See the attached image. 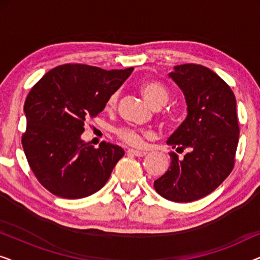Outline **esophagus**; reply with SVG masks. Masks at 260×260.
<instances>
[{
  "mask_svg": "<svg viewBox=\"0 0 260 260\" xmlns=\"http://www.w3.org/2000/svg\"><path fill=\"white\" fill-rule=\"evenodd\" d=\"M127 152L131 155L137 156V157H143V156L147 155V152L142 151V150H135V149H127Z\"/></svg>",
  "mask_w": 260,
  "mask_h": 260,
  "instance_id": "esophagus-1",
  "label": "esophagus"
}]
</instances>
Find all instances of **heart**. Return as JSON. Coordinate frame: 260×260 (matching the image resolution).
Listing matches in <instances>:
<instances>
[{
    "mask_svg": "<svg viewBox=\"0 0 260 260\" xmlns=\"http://www.w3.org/2000/svg\"><path fill=\"white\" fill-rule=\"evenodd\" d=\"M141 91L145 99L154 106H162L168 101L169 97L168 90L157 81H147V83L142 84ZM117 99H118V92H113V93L110 94L108 102H106L108 108H115ZM145 134L147 133H144V131L129 126H122L116 129V135L118 136L119 140L125 142L126 144L135 145V147L143 143V136Z\"/></svg>",
    "mask_w": 260,
    "mask_h": 260,
    "instance_id": "heart-1",
    "label": "heart"
}]
</instances>
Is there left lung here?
Instances as JSON below:
<instances>
[{
    "label": "left lung",
    "instance_id": "obj_1",
    "mask_svg": "<svg viewBox=\"0 0 260 260\" xmlns=\"http://www.w3.org/2000/svg\"><path fill=\"white\" fill-rule=\"evenodd\" d=\"M169 77L183 91L188 115L167 143L188 152H170L169 169L154 182L174 202H191L211 194L232 172L239 140L237 102L231 87L212 70L197 63L174 67Z\"/></svg>",
    "mask_w": 260,
    "mask_h": 260
}]
</instances>
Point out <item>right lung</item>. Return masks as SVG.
<instances>
[{"instance_id":"1","label":"right lung","mask_w":260,"mask_h":260,"mask_svg":"<svg viewBox=\"0 0 260 260\" xmlns=\"http://www.w3.org/2000/svg\"><path fill=\"white\" fill-rule=\"evenodd\" d=\"M133 71L65 63L31 87L24 102L27 127L21 142L31 172L52 194L86 198L108 182L124 150L106 142L94 148L80 135L86 120L104 110L110 94Z\"/></svg>"}]
</instances>
